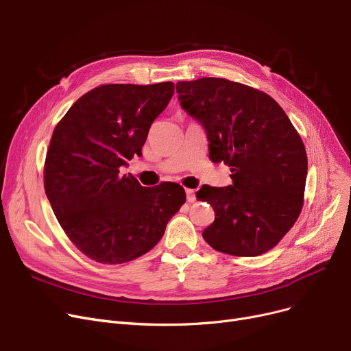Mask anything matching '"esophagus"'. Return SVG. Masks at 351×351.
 Masks as SVG:
<instances>
[{
	"instance_id": "esophagus-1",
	"label": "esophagus",
	"mask_w": 351,
	"mask_h": 351,
	"mask_svg": "<svg viewBox=\"0 0 351 351\" xmlns=\"http://www.w3.org/2000/svg\"><path fill=\"white\" fill-rule=\"evenodd\" d=\"M186 199L189 204H193V202L196 200V195H195L193 189H186Z\"/></svg>"
}]
</instances>
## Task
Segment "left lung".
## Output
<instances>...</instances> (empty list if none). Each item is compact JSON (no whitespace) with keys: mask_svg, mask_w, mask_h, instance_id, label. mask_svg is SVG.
<instances>
[{"mask_svg":"<svg viewBox=\"0 0 351 351\" xmlns=\"http://www.w3.org/2000/svg\"><path fill=\"white\" fill-rule=\"evenodd\" d=\"M180 105L206 129L209 158L230 166L232 185L196 197L215 210L204 239L217 252L259 256L278 245L304 202L307 155L285 110L270 95L225 78L178 82Z\"/></svg>","mask_w":351,"mask_h":351,"instance_id":"8db88e82","label":"left lung"}]
</instances>
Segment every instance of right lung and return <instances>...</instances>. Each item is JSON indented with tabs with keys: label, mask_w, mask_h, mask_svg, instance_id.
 Listing matches in <instances>:
<instances>
[{
	"label": "right lung",
	"mask_w": 351,
	"mask_h": 351,
	"mask_svg": "<svg viewBox=\"0 0 351 351\" xmlns=\"http://www.w3.org/2000/svg\"><path fill=\"white\" fill-rule=\"evenodd\" d=\"M175 85L108 84L86 92L57 123L47 151L44 188L69 241L104 265L131 262L160 241L185 204L178 183L141 186L119 171L142 155L152 122Z\"/></svg>",
	"instance_id": "add662e5"
}]
</instances>
